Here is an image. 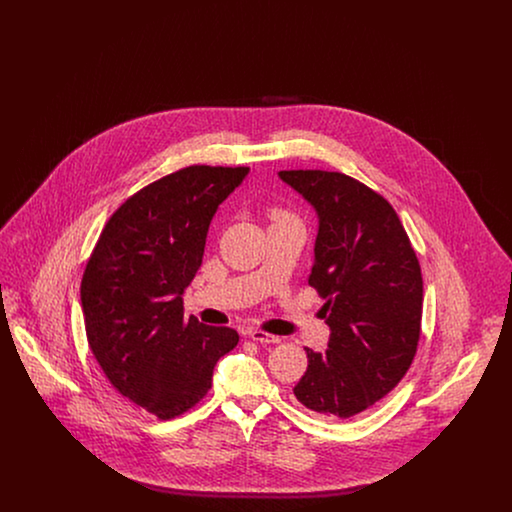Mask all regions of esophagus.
Returning a JSON list of instances; mask_svg holds the SVG:
<instances>
[{"label": "esophagus", "mask_w": 512, "mask_h": 512, "mask_svg": "<svg viewBox=\"0 0 512 512\" xmlns=\"http://www.w3.org/2000/svg\"><path fill=\"white\" fill-rule=\"evenodd\" d=\"M247 336L253 341H259V343H278L280 338L274 336V334H268L263 330H247Z\"/></svg>", "instance_id": "1"}]
</instances>
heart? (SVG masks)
<instances>
[{"mask_svg":"<svg viewBox=\"0 0 512 512\" xmlns=\"http://www.w3.org/2000/svg\"><path fill=\"white\" fill-rule=\"evenodd\" d=\"M282 217H288V215L284 211H278V209L272 211V219H282Z\"/></svg>","mask_w":512,"mask_h":512,"instance_id":"heart-1","label":"heart"}]
</instances>
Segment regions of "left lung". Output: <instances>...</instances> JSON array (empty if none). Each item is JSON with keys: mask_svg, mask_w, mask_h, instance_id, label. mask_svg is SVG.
Returning <instances> with one entry per match:
<instances>
[{"mask_svg": "<svg viewBox=\"0 0 512 512\" xmlns=\"http://www.w3.org/2000/svg\"><path fill=\"white\" fill-rule=\"evenodd\" d=\"M318 213L309 286L326 301L324 353L307 351L293 388L301 405L351 418L388 395L413 365L422 320V272L411 240L386 197L328 171H280Z\"/></svg>", "mask_w": 512, "mask_h": 512, "instance_id": "8db88e82", "label": "left lung"}]
</instances>
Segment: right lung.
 Returning a JSON list of instances; mask_svg holds the SVG:
<instances>
[{
	"label": "right lung",
	"instance_id": "right-lung-1",
	"mask_svg": "<svg viewBox=\"0 0 512 512\" xmlns=\"http://www.w3.org/2000/svg\"><path fill=\"white\" fill-rule=\"evenodd\" d=\"M247 167L192 165L130 195L105 222L80 284L90 351L111 386L171 420L211 390L238 332L184 317L182 292L201 267L220 203Z\"/></svg>",
	"mask_w": 512,
	"mask_h": 512
}]
</instances>
